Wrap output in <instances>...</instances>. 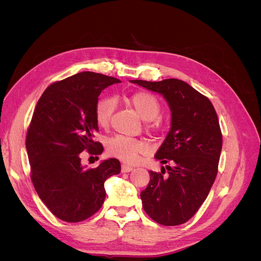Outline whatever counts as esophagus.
<instances>
[{
    "label": "esophagus",
    "instance_id": "esophagus-1",
    "mask_svg": "<svg viewBox=\"0 0 261 261\" xmlns=\"http://www.w3.org/2000/svg\"><path fill=\"white\" fill-rule=\"evenodd\" d=\"M134 168L129 167V165H126V164H122V172L123 173H127V172H130L133 171Z\"/></svg>",
    "mask_w": 261,
    "mask_h": 261
}]
</instances>
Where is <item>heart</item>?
<instances>
[{"label":"heart","instance_id":"heart-1","mask_svg":"<svg viewBox=\"0 0 261 261\" xmlns=\"http://www.w3.org/2000/svg\"><path fill=\"white\" fill-rule=\"evenodd\" d=\"M127 102L130 107L135 109L138 115L147 122L155 120L161 112L160 101L153 94L146 91H139L132 94L127 99ZM113 111L114 101L112 99L105 98L97 102L94 115H96V121L99 126L103 128L108 127L111 123ZM148 128L150 130L160 129V123L153 121V123L149 124ZM107 148L110 154L126 163H135L141 154L147 152V146L143 141L124 136H116L110 139Z\"/></svg>","mask_w":261,"mask_h":261}]
</instances>
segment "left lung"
I'll use <instances>...</instances> for the list:
<instances>
[{"label":"left lung","instance_id":"1","mask_svg":"<svg viewBox=\"0 0 261 261\" xmlns=\"http://www.w3.org/2000/svg\"><path fill=\"white\" fill-rule=\"evenodd\" d=\"M160 93L171 110V128L154 158L161 173L150 171V181L140 193L147 215L162 225H179L200 208L218 173L222 133L210 100L187 83L130 81ZM167 174H165V170Z\"/></svg>","mask_w":261,"mask_h":261}]
</instances>
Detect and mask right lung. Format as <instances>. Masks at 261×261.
<instances>
[{"instance_id": "add662e5", "label": "right lung", "mask_w": 261, "mask_h": 261, "mask_svg": "<svg viewBox=\"0 0 261 261\" xmlns=\"http://www.w3.org/2000/svg\"><path fill=\"white\" fill-rule=\"evenodd\" d=\"M120 82L82 72L50 85L36 106L26 137L30 177L45 206L65 222L94 215L106 198V179L121 172L117 159L94 169H85L81 159L85 150L92 155L103 151L93 139L99 130L94 109L101 91Z\"/></svg>"}]
</instances>
